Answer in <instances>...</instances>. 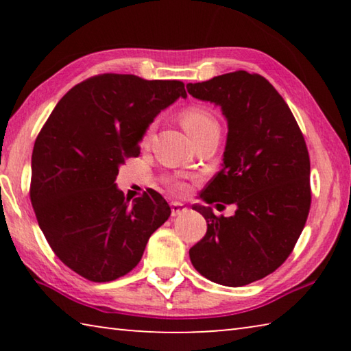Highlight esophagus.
Here are the masks:
<instances>
[{"label": "esophagus", "instance_id": "obj_1", "mask_svg": "<svg viewBox=\"0 0 351 351\" xmlns=\"http://www.w3.org/2000/svg\"><path fill=\"white\" fill-rule=\"evenodd\" d=\"M170 207H171V217H178L187 210V207L182 203H178V201H173V203L170 204Z\"/></svg>", "mask_w": 351, "mask_h": 351}]
</instances>
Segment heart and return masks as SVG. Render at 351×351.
Here are the masks:
<instances>
[{"label":"heart","mask_w":351,"mask_h":351,"mask_svg":"<svg viewBox=\"0 0 351 351\" xmlns=\"http://www.w3.org/2000/svg\"><path fill=\"white\" fill-rule=\"evenodd\" d=\"M181 123L184 130H186L190 138L195 142L210 133H219V123L217 121V117L203 105H190L187 108H184L181 112ZM152 133L153 125L148 127L144 136H142V145H147L148 142H150ZM170 189L178 195H184L187 192V184L181 181H171Z\"/></svg>","instance_id":"obj_1"}]
</instances>
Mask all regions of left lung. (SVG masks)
I'll use <instances>...</instances> for the list:
<instances>
[{
  "mask_svg": "<svg viewBox=\"0 0 351 351\" xmlns=\"http://www.w3.org/2000/svg\"><path fill=\"white\" fill-rule=\"evenodd\" d=\"M187 91L221 106L228 121L223 169L199 197L237 206L232 217L192 206L206 218L207 232L190 247V261L212 282L245 287L274 272L305 228L310 154L289 106L260 74L235 71L189 83Z\"/></svg>",
  "mask_w": 351,
  "mask_h": 351,
  "instance_id": "obj_1",
  "label": "left lung"
}]
</instances>
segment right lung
<instances>
[{"instance_id": "add662e5", "label": "right lung", "mask_w": 351, "mask_h": 351, "mask_svg": "<svg viewBox=\"0 0 351 351\" xmlns=\"http://www.w3.org/2000/svg\"><path fill=\"white\" fill-rule=\"evenodd\" d=\"M180 97H187L180 80L94 75L64 94L35 139V217L57 257L88 280L128 274L169 219L158 192L147 189L130 203L114 181L125 159L139 156L153 119Z\"/></svg>"}]
</instances>
